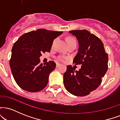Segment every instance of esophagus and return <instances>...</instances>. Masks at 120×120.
Wrapping results in <instances>:
<instances>
[{"mask_svg":"<svg viewBox=\"0 0 120 120\" xmlns=\"http://www.w3.org/2000/svg\"><path fill=\"white\" fill-rule=\"evenodd\" d=\"M71 57H72V56H71V55H69V57H70V58H71Z\"/></svg>","mask_w":120,"mask_h":120,"instance_id":"obj_1","label":"esophagus"}]
</instances>
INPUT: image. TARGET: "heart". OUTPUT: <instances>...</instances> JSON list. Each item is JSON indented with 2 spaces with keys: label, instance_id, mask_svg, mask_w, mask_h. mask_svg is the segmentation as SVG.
<instances>
[{
  "label": "heart",
  "instance_id": "1",
  "mask_svg": "<svg viewBox=\"0 0 120 120\" xmlns=\"http://www.w3.org/2000/svg\"><path fill=\"white\" fill-rule=\"evenodd\" d=\"M73 46H69L68 48V51L69 52H71L73 51Z\"/></svg>",
  "mask_w": 120,
  "mask_h": 120
}]
</instances>
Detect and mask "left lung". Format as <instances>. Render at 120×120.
Wrapping results in <instances>:
<instances>
[{
	"mask_svg": "<svg viewBox=\"0 0 120 120\" xmlns=\"http://www.w3.org/2000/svg\"><path fill=\"white\" fill-rule=\"evenodd\" d=\"M60 34V31L40 29L23 34L15 43L9 65L21 89L35 93L47 86L56 64L47 60L42 63L39 57L42 53L50 51L53 39Z\"/></svg>",
	"mask_w": 120,
	"mask_h": 120,
	"instance_id": "1",
	"label": "left lung"
}]
</instances>
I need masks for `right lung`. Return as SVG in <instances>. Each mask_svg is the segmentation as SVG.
<instances>
[{
    "label": "right lung",
    "mask_w": 120,
    "mask_h": 120,
    "mask_svg": "<svg viewBox=\"0 0 120 120\" xmlns=\"http://www.w3.org/2000/svg\"><path fill=\"white\" fill-rule=\"evenodd\" d=\"M79 48L74 65H68L64 74L65 89L71 94L84 96L98 87L108 69V56L101 41L86 30H71Z\"/></svg>",
    "instance_id": "add662e5"
}]
</instances>
